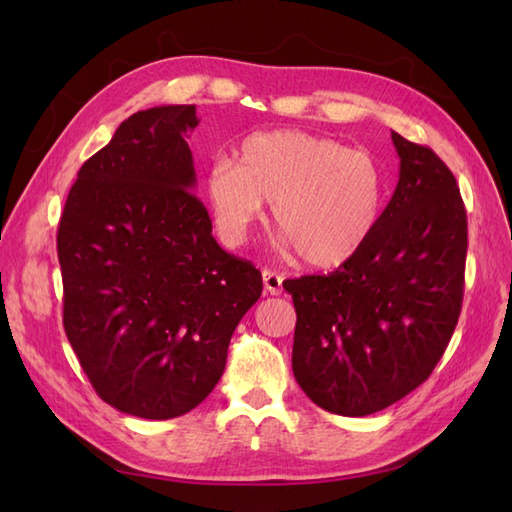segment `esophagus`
Returning <instances> with one entry per match:
<instances>
[{
	"mask_svg": "<svg viewBox=\"0 0 512 512\" xmlns=\"http://www.w3.org/2000/svg\"><path fill=\"white\" fill-rule=\"evenodd\" d=\"M262 282H265V290L267 292L282 294V282H284L282 275H277L275 271L265 269V271H262Z\"/></svg>",
	"mask_w": 512,
	"mask_h": 512,
	"instance_id": "esophagus-1",
	"label": "esophagus"
}]
</instances>
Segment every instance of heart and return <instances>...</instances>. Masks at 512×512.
I'll return each mask as SVG.
<instances>
[{
  "mask_svg": "<svg viewBox=\"0 0 512 512\" xmlns=\"http://www.w3.org/2000/svg\"><path fill=\"white\" fill-rule=\"evenodd\" d=\"M215 228L239 245L273 200V226L314 269L359 254L382 220L386 185L378 160L331 136L269 130L243 138L235 162L215 160L205 179Z\"/></svg>",
  "mask_w": 512,
  "mask_h": 512,
  "instance_id": "obj_1",
  "label": "heart"
}]
</instances>
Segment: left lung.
I'll list each match as a JSON object with an SVG mask.
<instances>
[{
	"instance_id": "8db88e82",
	"label": "left lung",
	"mask_w": 512,
	"mask_h": 512,
	"mask_svg": "<svg viewBox=\"0 0 512 512\" xmlns=\"http://www.w3.org/2000/svg\"><path fill=\"white\" fill-rule=\"evenodd\" d=\"M399 181L363 250L329 275L286 280L297 309L292 371L322 410L367 416L421 386L463 299L466 209L429 147L391 132Z\"/></svg>"
}]
</instances>
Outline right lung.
Returning <instances> with one entry per match:
<instances>
[{"mask_svg": "<svg viewBox=\"0 0 512 512\" xmlns=\"http://www.w3.org/2000/svg\"><path fill=\"white\" fill-rule=\"evenodd\" d=\"M194 104L138 111L76 175L57 232L64 329L96 393L166 421L220 382L230 337L262 292L196 198Z\"/></svg>", "mask_w": 512, "mask_h": 512, "instance_id": "right-lung-1", "label": "right lung"}]
</instances>
